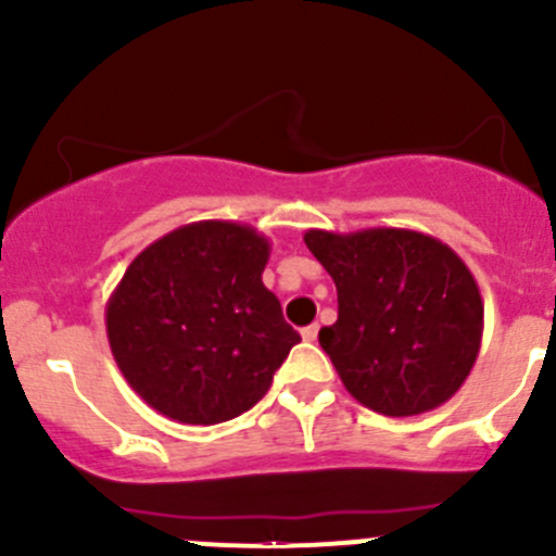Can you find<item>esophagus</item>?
Returning <instances> with one entry per match:
<instances>
[{"label":"esophagus","mask_w":556,"mask_h":556,"mask_svg":"<svg viewBox=\"0 0 556 556\" xmlns=\"http://www.w3.org/2000/svg\"><path fill=\"white\" fill-rule=\"evenodd\" d=\"M317 325H309V328H304V330H301V339H304V341H317Z\"/></svg>","instance_id":"34e87169"}]
</instances>
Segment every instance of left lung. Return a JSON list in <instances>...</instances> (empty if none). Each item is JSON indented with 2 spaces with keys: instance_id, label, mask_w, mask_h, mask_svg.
<instances>
[{
  "instance_id": "left-lung-1",
  "label": "left lung",
  "mask_w": 556,
  "mask_h": 556,
  "mask_svg": "<svg viewBox=\"0 0 556 556\" xmlns=\"http://www.w3.org/2000/svg\"><path fill=\"white\" fill-rule=\"evenodd\" d=\"M333 277L339 319L319 330L346 392L384 417L446 403L479 357L484 304L450 244L408 228L304 233Z\"/></svg>"
}]
</instances>
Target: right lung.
Here are the masks:
<instances>
[{
  "label": "right lung",
  "instance_id": "1",
  "mask_svg": "<svg viewBox=\"0 0 556 556\" xmlns=\"http://www.w3.org/2000/svg\"><path fill=\"white\" fill-rule=\"evenodd\" d=\"M271 244L199 220L144 247L106 301V339L131 390L164 417L217 425L255 406L301 336L263 285Z\"/></svg>",
  "mask_w": 556,
  "mask_h": 556
}]
</instances>
